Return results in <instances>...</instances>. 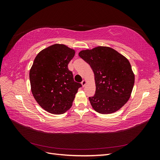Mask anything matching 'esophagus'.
<instances>
[{
  "instance_id": "esophagus-1",
  "label": "esophagus",
  "mask_w": 160,
  "mask_h": 160,
  "mask_svg": "<svg viewBox=\"0 0 160 160\" xmlns=\"http://www.w3.org/2000/svg\"><path fill=\"white\" fill-rule=\"evenodd\" d=\"M86 83H87V81H86V80H83V81H82V82H81L82 86L84 87V86L86 85Z\"/></svg>"
}]
</instances>
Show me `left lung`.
<instances>
[{
	"label": "left lung",
	"mask_w": 160,
	"mask_h": 160,
	"mask_svg": "<svg viewBox=\"0 0 160 160\" xmlns=\"http://www.w3.org/2000/svg\"><path fill=\"white\" fill-rule=\"evenodd\" d=\"M79 55L95 75V94L89 98L92 108L101 114L112 113L122 108L130 98L135 81L129 61L108 47L81 51Z\"/></svg>",
	"instance_id": "1"
}]
</instances>
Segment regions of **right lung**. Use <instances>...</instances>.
<instances>
[{
  "instance_id": "obj_1",
  "label": "right lung",
  "mask_w": 160,
  "mask_h": 160,
  "mask_svg": "<svg viewBox=\"0 0 160 160\" xmlns=\"http://www.w3.org/2000/svg\"><path fill=\"white\" fill-rule=\"evenodd\" d=\"M74 55L73 49L55 44L41 51L34 60L29 72L32 93L41 107L51 113L68 110L82 87L68 69Z\"/></svg>"
}]
</instances>
